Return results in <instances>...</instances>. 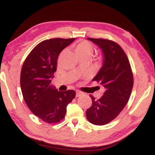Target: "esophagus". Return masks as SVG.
<instances>
[{
    "instance_id": "esophagus-1",
    "label": "esophagus",
    "mask_w": 155,
    "mask_h": 155,
    "mask_svg": "<svg viewBox=\"0 0 155 155\" xmlns=\"http://www.w3.org/2000/svg\"><path fill=\"white\" fill-rule=\"evenodd\" d=\"M83 95V92L79 91V90H76V97H79V96L82 95Z\"/></svg>"
}]
</instances>
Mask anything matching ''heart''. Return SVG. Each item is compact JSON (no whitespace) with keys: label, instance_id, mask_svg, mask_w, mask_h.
<instances>
[{"label":"heart","instance_id":"heart-1","mask_svg":"<svg viewBox=\"0 0 155 155\" xmlns=\"http://www.w3.org/2000/svg\"><path fill=\"white\" fill-rule=\"evenodd\" d=\"M75 50L76 54L79 57L81 56H91L92 51H93V47L90 42L87 41H80L76 46Z\"/></svg>","mask_w":155,"mask_h":155}]
</instances>
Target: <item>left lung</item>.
Here are the masks:
<instances>
[{
	"label": "left lung",
	"instance_id": "obj_1",
	"mask_svg": "<svg viewBox=\"0 0 155 155\" xmlns=\"http://www.w3.org/2000/svg\"><path fill=\"white\" fill-rule=\"evenodd\" d=\"M102 49L103 66L92 81L105 88L104 95L96 100L90 95L92 104L86 111L87 119L95 125H104L120 114L127 103L133 87L130 64L122 48L113 41L88 38Z\"/></svg>",
	"mask_w": 155,
	"mask_h": 155
}]
</instances>
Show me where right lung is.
Returning <instances> with one entry per match:
<instances>
[{
	"label": "right lung",
	"mask_w": 155,
	"mask_h": 155,
	"mask_svg": "<svg viewBox=\"0 0 155 155\" xmlns=\"http://www.w3.org/2000/svg\"><path fill=\"white\" fill-rule=\"evenodd\" d=\"M74 38H51L33 48L22 67L20 87L23 98L32 113L47 123L63 120L68 104L75 97L74 90L58 91L51 84L60 53Z\"/></svg>",
	"instance_id": "right-lung-1"
}]
</instances>
